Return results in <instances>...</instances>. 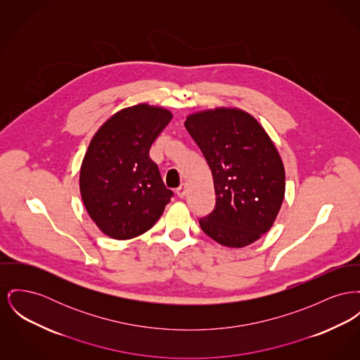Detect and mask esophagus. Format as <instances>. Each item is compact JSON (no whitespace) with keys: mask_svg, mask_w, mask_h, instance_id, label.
Listing matches in <instances>:
<instances>
[{"mask_svg":"<svg viewBox=\"0 0 360 360\" xmlns=\"http://www.w3.org/2000/svg\"><path fill=\"white\" fill-rule=\"evenodd\" d=\"M175 193H176V195H178L179 198H184L185 194H186V186H185V185H181V186L175 191Z\"/></svg>","mask_w":360,"mask_h":360,"instance_id":"34e87169","label":"esophagus"}]
</instances>
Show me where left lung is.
<instances>
[{
  "label": "left lung",
  "instance_id": "left-lung-1",
  "mask_svg": "<svg viewBox=\"0 0 360 360\" xmlns=\"http://www.w3.org/2000/svg\"><path fill=\"white\" fill-rule=\"evenodd\" d=\"M185 127L212 171L216 204L200 226L217 243L245 248L271 230L285 193L274 141L249 112L217 107L191 114Z\"/></svg>",
  "mask_w": 360,
  "mask_h": 360
}]
</instances>
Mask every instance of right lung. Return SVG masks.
<instances>
[{
    "label": "right lung",
    "instance_id": "1",
    "mask_svg": "<svg viewBox=\"0 0 360 360\" xmlns=\"http://www.w3.org/2000/svg\"><path fill=\"white\" fill-rule=\"evenodd\" d=\"M172 114L140 103L111 115L92 137L80 169L85 210L99 230L118 240L148 231L172 197L149 149Z\"/></svg>",
    "mask_w": 360,
    "mask_h": 360
}]
</instances>
